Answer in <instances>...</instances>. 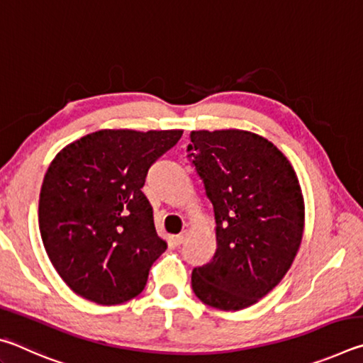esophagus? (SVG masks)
I'll use <instances>...</instances> for the list:
<instances>
[{
	"label": "esophagus",
	"mask_w": 363,
	"mask_h": 363,
	"mask_svg": "<svg viewBox=\"0 0 363 363\" xmlns=\"http://www.w3.org/2000/svg\"><path fill=\"white\" fill-rule=\"evenodd\" d=\"M187 237H189V233H187V230H182V232L179 233V235H176V237H174V242H176L177 245H182L184 242H186V240H187Z\"/></svg>",
	"instance_id": "esophagus-1"
}]
</instances>
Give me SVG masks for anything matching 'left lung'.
<instances>
[{
    "mask_svg": "<svg viewBox=\"0 0 363 363\" xmlns=\"http://www.w3.org/2000/svg\"><path fill=\"white\" fill-rule=\"evenodd\" d=\"M187 152L216 219V251L192 270V290L216 309H245L284 279L298 253L304 200L296 173L277 147L248 131H192Z\"/></svg>",
    "mask_w": 363,
    "mask_h": 363,
    "instance_id": "obj_1",
    "label": "left lung"
}]
</instances>
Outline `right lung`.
<instances>
[{
	"mask_svg": "<svg viewBox=\"0 0 363 363\" xmlns=\"http://www.w3.org/2000/svg\"><path fill=\"white\" fill-rule=\"evenodd\" d=\"M181 136L102 130L67 145L49 164L38 208L43 245L79 296L112 306L143 293L167 250L143 187L149 168Z\"/></svg>",
	"mask_w": 363,
	"mask_h": 363,
	"instance_id": "add662e5",
	"label": "right lung"
}]
</instances>
